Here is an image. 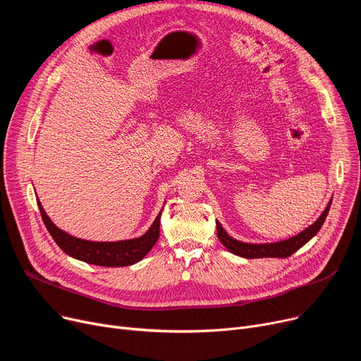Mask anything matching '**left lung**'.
Wrapping results in <instances>:
<instances>
[{
    "label": "left lung",
    "mask_w": 361,
    "mask_h": 361,
    "mask_svg": "<svg viewBox=\"0 0 361 361\" xmlns=\"http://www.w3.org/2000/svg\"><path fill=\"white\" fill-rule=\"evenodd\" d=\"M331 203L326 206V209L319 216V219L310 225L309 228H306L302 233L297 234L295 237H291L288 240H283L279 243H272V244H247V243H241L230 237L225 233V230L221 226L219 222H216V234L219 241L228 249L231 253L245 257V259H257V257H288L293 253H295L300 247H302L310 238H313L317 231L322 228L324 225L328 212H329Z\"/></svg>",
    "instance_id": "left-lung-1"
}]
</instances>
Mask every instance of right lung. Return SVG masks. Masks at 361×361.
Returning a JSON list of instances; mask_svg holds the SVG:
<instances>
[{
	"label": "right lung",
	"instance_id": "1",
	"mask_svg": "<svg viewBox=\"0 0 361 361\" xmlns=\"http://www.w3.org/2000/svg\"><path fill=\"white\" fill-rule=\"evenodd\" d=\"M37 206H39L41 216L44 219L47 230L52 235L54 241L60 245V249L74 259H79L92 264H98V267L117 268L128 267V264L136 263L152 250V247H154L159 238L161 212L157 216L155 222L152 224L149 231L139 238L116 243H94L75 238L61 231L60 228H56L51 222V219L47 216L39 202H37Z\"/></svg>",
	"mask_w": 361,
	"mask_h": 361
}]
</instances>
